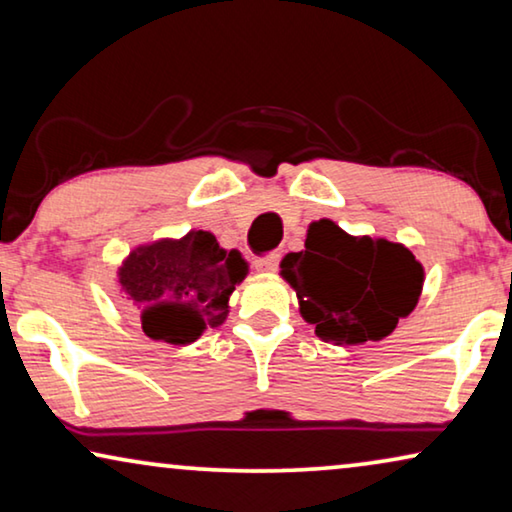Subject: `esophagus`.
Masks as SVG:
<instances>
[{
	"label": "esophagus",
	"mask_w": 512,
	"mask_h": 512,
	"mask_svg": "<svg viewBox=\"0 0 512 512\" xmlns=\"http://www.w3.org/2000/svg\"><path fill=\"white\" fill-rule=\"evenodd\" d=\"M278 264H280V255H276V253L255 259L257 271H276Z\"/></svg>",
	"instance_id": "esophagus-1"
}]
</instances>
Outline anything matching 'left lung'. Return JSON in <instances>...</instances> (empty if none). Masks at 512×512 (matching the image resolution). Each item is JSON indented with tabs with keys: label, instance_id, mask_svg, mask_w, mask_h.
I'll list each match as a JSON object with an SVG mask.
<instances>
[{
	"label": "left lung",
	"instance_id": "1",
	"mask_svg": "<svg viewBox=\"0 0 512 512\" xmlns=\"http://www.w3.org/2000/svg\"><path fill=\"white\" fill-rule=\"evenodd\" d=\"M280 269L296 289L305 322L333 345L386 338L416 308L423 289V266L411 250L349 236L326 218L310 225L305 250L289 253Z\"/></svg>",
	"mask_w": 512,
	"mask_h": 512
}]
</instances>
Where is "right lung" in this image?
<instances>
[{"instance_id":"right-lung-1","label":"right lung","mask_w":512,"mask_h":512,"mask_svg":"<svg viewBox=\"0 0 512 512\" xmlns=\"http://www.w3.org/2000/svg\"><path fill=\"white\" fill-rule=\"evenodd\" d=\"M246 273L241 253H227L211 232L193 230L179 241L133 250L119 269V282L149 338L190 345L225 322L227 301Z\"/></svg>"}]
</instances>
